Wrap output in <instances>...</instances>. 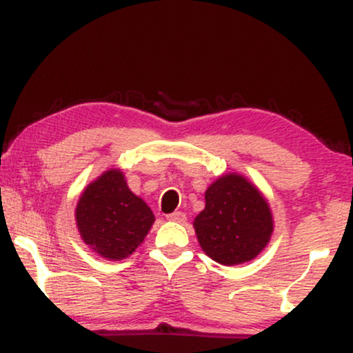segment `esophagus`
Returning <instances> with one entry per match:
<instances>
[{
  "label": "esophagus",
  "mask_w": 353,
  "mask_h": 353,
  "mask_svg": "<svg viewBox=\"0 0 353 353\" xmlns=\"http://www.w3.org/2000/svg\"><path fill=\"white\" fill-rule=\"evenodd\" d=\"M168 219H169V221H174V222H185V219H188V216H185L184 212H181V210H177V212L169 214Z\"/></svg>",
  "instance_id": "obj_1"
}]
</instances>
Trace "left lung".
<instances>
[{
	"mask_svg": "<svg viewBox=\"0 0 353 353\" xmlns=\"http://www.w3.org/2000/svg\"><path fill=\"white\" fill-rule=\"evenodd\" d=\"M197 241L212 261L237 265L252 261L274 230L270 208L244 176L225 174L205 190V208L194 219Z\"/></svg>",
	"mask_w": 353,
	"mask_h": 353,
	"instance_id": "obj_1",
	"label": "left lung"
}]
</instances>
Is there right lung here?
<instances>
[{
	"label": "right lung",
	"mask_w": 353,
	"mask_h": 353,
	"mask_svg": "<svg viewBox=\"0 0 353 353\" xmlns=\"http://www.w3.org/2000/svg\"><path fill=\"white\" fill-rule=\"evenodd\" d=\"M76 224L83 241L109 261L136 250L154 224L149 205L131 192L124 174L111 169L88 185L76 205Z\"/></svg>",
	"instance_id": "obj_1"
}]
</instances>
